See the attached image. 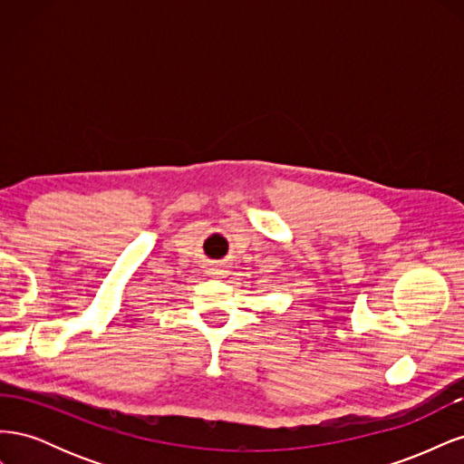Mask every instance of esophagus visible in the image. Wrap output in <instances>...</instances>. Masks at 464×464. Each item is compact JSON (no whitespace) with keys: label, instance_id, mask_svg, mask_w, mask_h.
Masks as SVG:
<instances>
[{"label":"esophagus","instance_id":"esophagus-1","mask_svg":"<svg viewBox=\"0 0 464 464\" xmlns=\"http://www.w3.org/2000/svg\"><path fill=\"white\" fill-rule=\"evenodd\" d=\"M227 271H224V266L222 265H215V266H210V275H224Z\"/></svg>","mask_w":464,"mask_h":464}]
</instances>
